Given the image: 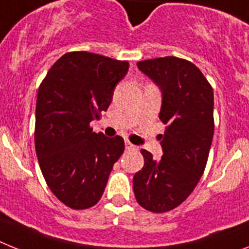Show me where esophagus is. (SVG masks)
Instances as JSON below:
<instances>
[{"instance_id":"obj_1","label":"esophagus","mask_w":249,"mask_h":249,"mask_svg":"<svg viewBox=\"0 0 249 249\" xmlns=\"http://www.w3.org/2000/svg\"><path fill=\"white\" fill-rule=\"evenodd\" d=\"M124 146H126L127 150H137V146H135V145L129 142V141H126V142H124Z\"/></svg>"}]
</instances>
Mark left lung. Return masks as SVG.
<instances>
[{"label":"left lung","instance_id":"obj_1","mask_svg":"<svg viewBox=\"0 0 249 249\" xmlns=\"http://www.w3.org/2000/svg\"><path fill=\"white\" fill-rule=\"evenodd\" d=\"M137 67L163 91L160 136L163 157L154 160L141 150L145 164L133 176L140 206L161 213L178 207L192 194L206 168L213 136V86L200 69L173 55L145 59Z\"/></svg>","mask_w":249,"mask_h":249}]
</instances>
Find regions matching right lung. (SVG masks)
<instances>
[{"mask_svg": "<svg viewBox=\"0 0 249 249\" xmlns=\"http://www.w3.org/2000/svg\"><path fill=\"white\" fill-rule=\"evenodd\" d=\"M128 67V61L69 52L39 86L34 131L39 166L52 194L72 210L98 203L124 151L122 137L95 133L90 123L108 109Z\"/></svg>", "mask_w": 249, "mask_h": 249, "instance_id": "right-lung-1", "label": "right lung"}]
</instances>
